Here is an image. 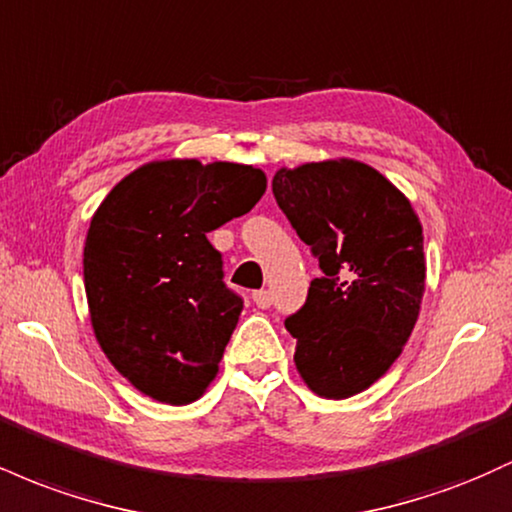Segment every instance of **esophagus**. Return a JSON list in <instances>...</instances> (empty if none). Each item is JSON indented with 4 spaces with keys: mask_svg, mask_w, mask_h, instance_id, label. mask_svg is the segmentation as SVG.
Listing matches in <instances>:
<instances>
[{
    "mask_svg": "<svg viewBox=\"0 0 512 512\" xmlns=\"http://www.w3.org/2000/svg\"><path fill=\"white\" fill-rule=\"evenodd\" d=\"M252 301H255L257 308H269L272 305V291H255L252 293Z\"/></svg>",
    "mask_w": 512,
    "mask_h": 512,
    "instance_id": "obj_1",
    "label": "esophagus"
}]
</instances>
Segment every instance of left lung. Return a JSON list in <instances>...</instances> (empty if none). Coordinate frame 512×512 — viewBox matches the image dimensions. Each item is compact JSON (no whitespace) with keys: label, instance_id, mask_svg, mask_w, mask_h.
<instances>
[{"label":"left lung","instance_id":"8db88e82","mask_svg":"<svg viewBox=\"0 0 512 512\" xmlns=\"http://www.w3.org/2000/svg\"><path fill=\"white\" fill-rule=\"evenodd\" d=\"M279 209L322 276L286 317L298 373L317 395L346 399L385 375L424 296V233L409 199L351 158L276 170Z\"/></svg>","mask_w":512,"mask_h":512}]
</instances>
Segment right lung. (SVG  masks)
<instances>
[{"label":"right lung","instance_id":"1","mask_svg":"<svg viewBox=\"0 0 512 512\" xmlns=\"http://www.w3.org/2000/svg\"><path fill=\"white\" fill-rule=\"evenodd\" d=\"M264 190L260 168L173 158L129 173L93 214L84 245L91 325L139 392L190 404L216 378L243 298L223 284L207 233L248 214Z\"/></svg>","mask_w":512,"mask_h":512}]
</instances>
